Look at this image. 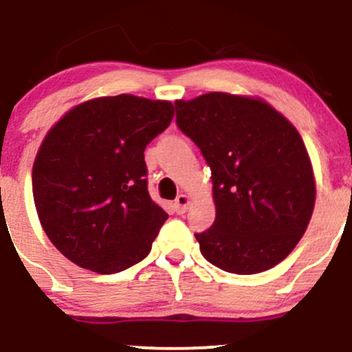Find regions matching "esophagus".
<instances>
[{"label": "esophagus", "instance_id": "obj_1", "mask_svg": "<svg viewBox=\"0 0 352 352\" xmlns=\"http://www.w3.org/2000/svg\"><path fill=\"white\" fill-rule=\"evenodd\" d=\"M188 202H190V199H188L186 194H180L179 197L175 199V210H177V214H186V210H187V207H188Z\"/></svg>", "mask_w": 352, "mask_h": 352}]
</instances>
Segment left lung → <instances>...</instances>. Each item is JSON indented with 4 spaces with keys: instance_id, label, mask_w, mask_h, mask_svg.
Wrapping results in <instances>:
<instances>
[{
    "instance_id": "obj_1",
    "label": "left lung",
    "mask_w": 352,
    "mask_h": 352,
    "mask_svg": "<svg viewBox=\"0 0 352 352\" xmlns=\"http://www.w3.org/2000/svg\"><path fill=\"white\" fill-rule=\"evenodd\" d=\"M177 126L210 168L216 221L195 232L209 263L236 275L273 268L305 232L316 202L294 124L261 99L209 92L177 101Z\"/></svg>"
}]
</instances>
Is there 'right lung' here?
Returning a JSON list of instances; mask_svg holds the SVG:
<instances>
[{"instance_id":"1","label":"right lung","mask_w":352,"mask_h":352,"mask_svg":"<svg viewBox=\"0 0 352 352\" xmlns=\"http://www.w3.org/2000/svg\"><path fill=\"white\" fill-rule=\"evenodd\" d=\"M172 118V102L120 94L82 102L47 133L33 199L45 234L72 263L111 275L150 253L168 214L148 194L145 148Z\"/></svg>"}]
</instances>
